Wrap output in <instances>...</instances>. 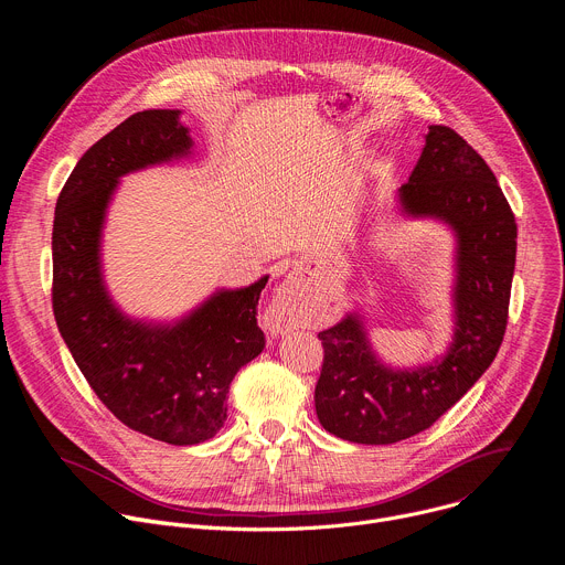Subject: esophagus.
<instances>
[{
	"label": "esophagus",
	"mask_w": 565,
	"mask_h": 565,
	"mask_svg": "<svg viewBox=\"0 0 565 565\" xmlns=\"http://www.w3.org/2000/svg\"><path fill=\"white\" fill-rule=\"evenodd\" d=\"M310 262H295L297 270L310 273ZM264 327L273 333V335H284L290 333L299 327V308H297V299L292 295V290L288 288H279L275 299L268 303L266 312H264Z\"/></svg>",
	"instance_id": "esophagus-1"
}]
</instances>
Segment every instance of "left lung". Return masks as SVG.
<instances>
[{"mask_svg":"<svg viewBox=\"0 0 565 565\" xmlns=\"http://www.w3.org/2000/svg\"><path fill=\"white\" fill-rule=\"evenodd\" d=\"M397 205L407 218H434L454 232V335L445 355L416 369L386 366L358 310L317 335L324 347L315 386L319 425L358 445L429 429L488 371L508 327L516 223L478 151L454 129L431 125Z\"/></svg>","mask_w":565,"mask_h":565,"instance_id":"left-lung-1","label":"left lung"}]
</instances>
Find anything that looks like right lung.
Listing matches in <instances>:
<instances>
[{
    "mask_svg": "<svg viewBox=\"0 0 565 565\" xmlns=\"http://www.w3.org/2000/svg\"><path fill=\"white\" fill-rule=\"evenodd\" d=\"M192 147L179 109L134 114L77 160L53 221V312L77 369L122 425L177 447L223 427L230 382L264 351L257 303L268 275L221 288L174 321L136 319L107 290L103 227L122 177Z\"/></svg>",
    "mask_w": 565,
    "mask_h": 565,
    "instance_id": "right-lung-1",
    "label": "right lung"
}]
</instances>
